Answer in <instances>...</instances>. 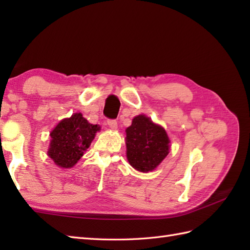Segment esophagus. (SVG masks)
<instances>
[{
  "label": "esophagus",
  "instance_id": "1",
  "mask_svg": "<svg viewBox=\"0 0 250 250\" xmlns=\"http://www.w3.org/2000/svg\"><path fill=\"white\" fill-rule=\"evenodd\" d=\"M107 125H108V126H109L111 130H116L117 129V121L114 120V119L107 120Z\"/></svg>",
  "mask_w": 250,
  "mask_h": 250
}]
</instances>
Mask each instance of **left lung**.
I'll return each instance as SVG.
<instances>
[{
	"label": "left lung",
	"mask_w": 250,
	"mask_h": 250,
	"mask_svg": "<svg viewBox=\"0 0 250 250\" xmlns=\"http://www.w3.org/2000/svg\"><path fill=\"white\" fill-rule=\"evenodd\" d=\"M125 133L126 158L137 171H153L168 155L169 139L166 130L145 115L134 117Z\"/></svg>",
	"instance_id": "obj_1"
}]
</instances>
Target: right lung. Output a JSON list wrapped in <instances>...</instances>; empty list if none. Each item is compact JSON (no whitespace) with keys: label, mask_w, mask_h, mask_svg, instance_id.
Returning a JSON list of instances; mask_svg holds the SVG:
<instances>
[{"label":"right lung","mask_w":250,"mask_h":250,"mask_svg":"<svg viewBox=\"0 0 250 250\" xmlns=\"http://www.w3.org/2000/svg\"><path fill=\"white\" fill-rule=\"evenodd\" d=\"M100 125L89 124L81 113L62 119L50 133L48 156L59 167H73L91 145Z\"/></svg>","instance_id":"obj_1"}]
</instances>
